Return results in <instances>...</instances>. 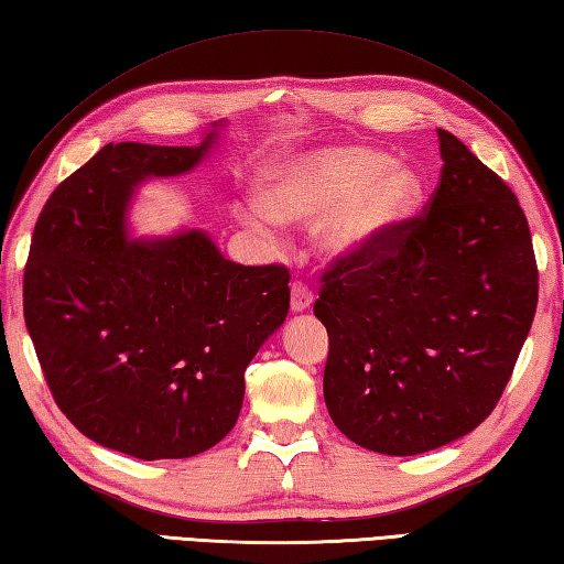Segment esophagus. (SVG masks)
<instances>
[{
	"label": "esophagus",
	"mask_w": 564,
	"mask_h": 564,
	"mask_svg": "<svg viewBox=\"0 0 564 564\" xmlns=\"http://www.w3.org/2000/svg\"><path fill=\"white\" fill-rule=\"evenodd\" d=\"M312 302H314V294H312L310 286H304L300 282L292 284V312L294 314H302V312L310 310Z\"/></svg>",
	"instance_id": "obj_1"
}]
</instances>
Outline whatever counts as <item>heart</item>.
I'll use <instances>...</instances> for the list:
<instances>
[{
    "instance_id": "b5f03b06",
    "label": "heart",
    "mask_w": 564,
    "mask_h": 564,
    "mask_svg": "<svg viewBox=\"0 0 564 564\" xmlns=\"http://www.w3.org/2000/svg\"><path fill=\"white\" fill-rule=\"evenodd\" d=\"M262 198L240 218L254 236L278 242L284 226H316V250L332 262L380 250L417 214L420 172L360 144H324L284 154L262 172Z\"/></svg>"
}]
</instances>
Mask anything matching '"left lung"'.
<instances>
[{
  "instance_id": "left-lung-1",
  "label": "left lung",
  "mask_w": 564,
  "mask_h": 564,
  "mask_svg": "<svg viewBox=\"0 0 564 564\" xmlns=\"http://www.w3.org/2000/svg\"><path fill=\"white\" fill-rule=\"evenodd\" d=\"M442 178L368 258L324 274V400L358 447L412 456L491 414L538 306V268L513 191L440 130Z\"/></svg>"
}]
</instances>
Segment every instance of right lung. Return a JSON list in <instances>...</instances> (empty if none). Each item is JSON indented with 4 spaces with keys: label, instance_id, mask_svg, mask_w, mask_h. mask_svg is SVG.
Listing matches in <instances>:
<instances>
[{
    "label": "right lung",
    "instance_id": "right-lung-1",
    "mask_svg": "<svg viewBox=\"0 0 564 564\" xmlns=\"http://www.w3.org/2000/svg\"><path fill=\"white\" fill-rule=\"evenodd\" d=\"M226 122L194 147L105 144L36 220L24 318L63 414L100 447L188 459L236 427L246 368L290 312V272L248 268L200 228L132 236L134 196L194 172Z\"/></svg>",
    "mask_w": 564,
    "mask_h": 564
}]
</instances>
